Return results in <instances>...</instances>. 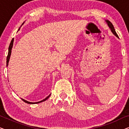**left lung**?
<instances>
[{
  "mask_svg": "<svg viewBox=\"0 0 129 129\" xmlns=\"http://www.w3.org/2000/svg\"><path fill=\"white\" fill-rule=\"evenodd\" d=\"M105 21H106V22L107 23V25H108V26H109V29H110V30H111V31H112V32L113 34L115 36L117 37V38H119V36H118L117 34V33H116V32L115 29H114V26H113V24H112V23H111V22H110V21L108 20H106Z\"/></svg>",
  "mask_w": 129,
  "mask_h": 129,
  "instance_id": "1",
  "label": "left lung"
}]
</instances>
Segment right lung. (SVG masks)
<instances>
[{"mask_svg": "<svg viewBox=\"0 0 129 129\" xmlns=\"http://www.w3.org/2000/svg\"><path fill=\"white\" fill-rule=\"evenodd\" d=\"M24 23H23L22 24H24ZM20 28H19V30L20 29ZM13 41H14V39L12 40L11 42H10V45H9V51H8V56H7V59H6V67L8 66V64H9V60H10V55H11V53H12V47H13ZM50 94H49L48 96L47 97V98H46L45 99L41 100V101H39V102H28L27 100L23 99H22V100L23 101L25 102L26 103H28V104H38V103H41L42 102H44L45 101V100H46L47 99H48L49 97L50 96Z\"/></svg>", "mask_w": 129, "mask_h": 129, "instance_id": "right-lung-1", "label": "right lung"}]
</instances>
